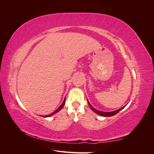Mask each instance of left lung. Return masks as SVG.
<instances>
[{
    "label": "left lung",
    "instance_id": "left-lung-1",
    "mask_svg": "<svg viewBox=\"0 0 154 154\" xmlns=\"http://www.w3.org/2000/svg\"><path fill=\"white\" fill-rule=\"evenodd\" d=\"M88 105H89V106L91 107V109H92V111H94V112H96V114H97L100 115V116H104V117H110V116H114L115 114H116L118 112H119L120 110H122L123 108H125V107L126 106V105H125V106L122 107V108H121V109L116 110H115V111H112V112H103V111H100V110H97V109H94V107H93V106L89 103V102H88Z\"/></svg>",
    "mask_w": 154,
    "mask_h": 154
}]
</instances>
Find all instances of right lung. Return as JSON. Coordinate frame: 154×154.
I'll list each match as a JSON object with an SVG mask.
<instances>
[{"instance_id": "obj_1", "label": "right lung", "mask_w": 154, "mask_h": 154, "mask_svg": "<svg viewBox=\"0 0 154 154\" xmlns=\"http://www.w3.org/2000/svg\"><path fill=\"white\" fill-rule=\"evenodd\" d=\"M65 103H66V98L64 99V100H63V103H62V105H60V106L58 107V109H57V110H56L54 112H53L52 114H49V115H47V116H44V117H45V118H46V117H49V116H51L52 115H53L54 114L58 112V111H60V110H61V109L63 108V106H64V105H65Z\"/></svg>"}]
</instances>
